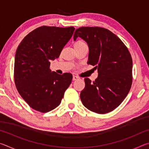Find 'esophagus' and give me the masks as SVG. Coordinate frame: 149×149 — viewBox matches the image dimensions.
Masks as SVG:
<instances>
[{
    "instance_id": "obj_1",
    "label": "esophagus",
    "mask_w": 149,
    "mask_h": 149,
    "mask_svg": "<svg viewBox=\"0 0 149 149\" xmlns=\"http://www.w3.org/2000/svg\"><path fill=\"white\" fill-rule=\"evenodd\" d=\"M78 79H79V77L76 76V75H74V76H73V80H74V81L77 80Z\"/></svg>"
}]
</instances>
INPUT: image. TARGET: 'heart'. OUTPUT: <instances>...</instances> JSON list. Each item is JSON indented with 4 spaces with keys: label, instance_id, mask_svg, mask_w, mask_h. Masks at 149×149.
Listing matches in <instances>:
<instances>
[{
    "label": "heart",
    "instance_id": "obj_1",
    "mask_svg": "<svg viewBox=\"0 0 149 149\" xmlns=\"http://www.w3.org/2000/svg\"><path fill=\"white\" fill-rule=\"evenodd\" d=\"M84 45H87L86 43L82 40H78L75 42L74 47H79V46H84Z\"/></svg>",
    "mask_w": 149,
    "mask_h": 149
}]
</instances>
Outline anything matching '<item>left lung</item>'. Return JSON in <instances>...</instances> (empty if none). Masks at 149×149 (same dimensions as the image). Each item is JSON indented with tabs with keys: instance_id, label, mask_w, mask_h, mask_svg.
<instances>
[{
	"instance_id": "obj_1",
	"label": "left lung",
	"mask_w": 149,
	"mask_h": 149,
	"mask_svg": "<svg viewBox=\"0 0 149 149\" xmlns=\"http://www.w3.org/2000/svg\"><path fill=\"white\" fill-rule=\"evenodd\" d=\"M81 37L89 46L88 64L98 70L91 82L85 78L81 100L89 110L106 114L124 100L132 84V58L121 39L109 30L99 27H81L75 30L74 41Z\"/></svg>"
}]
</instances>
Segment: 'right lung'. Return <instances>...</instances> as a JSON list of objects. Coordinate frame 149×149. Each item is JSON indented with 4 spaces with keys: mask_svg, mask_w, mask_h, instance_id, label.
I'll return each instance as SVG.
<instances>
[{
    "mask_svg": "<svg viewBox=\"0 0 149 149\" xmlns=\"http://www.w3.org/2000/svg\"><path fill=\"white\" fill-rule=\"evenodd\" d=\"M74 27L41 26L27 35L16 50L14 82L33 109L46 113L58 106L71 84L72 75L51 72L50 60L59 57L71 38Z\"/></svg>",
    "mask_w": 149,
    "mask_h": 149,
    "instance_id": "1",
    "label": "right lung"
}]
</instances>
